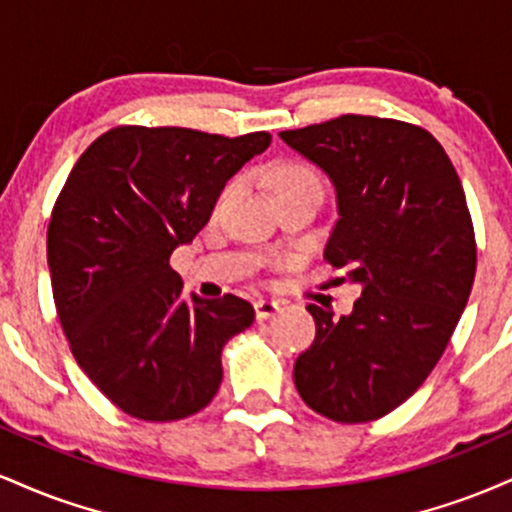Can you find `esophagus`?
<instances>
[{"label": "esophagus", "mask_w": 512, "mask_h": 512, "mask_svg": "<svg viewBox=\"0 0 512 512\" xmlns=\"http://www.w3.org/2000/svg\"><path fill=\"white\" fill-rule=\"evenodd\" d=\"M281 310V303L279 301H269V298H260V301H255V315L257 320H267V317L276 315Z\"/></svg>", "instance_id": "obj_1"}]
</instances>
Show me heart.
I'll return each instance as SVG.
<instances>
[{
    "label": "heart",
    "mask_w": 512,
    "mask_h": 512,
    "mask_svg": "<svg viewBox=\"0 0 512 512\" xmlns=\"http://www.w3.org/2000/svg\"><path fill=\"white\" fill-rule=\"evenodd\" d=\"M272 185H274V195L276 192L291 190V187H317V190H322V178L313 166H308V163L291 161V163H281V166L274 170Z\"/></svg>",
    "instance_id": "heart-1"
}]
</instances>
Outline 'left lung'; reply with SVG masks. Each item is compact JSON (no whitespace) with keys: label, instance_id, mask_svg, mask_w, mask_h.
Returning a JSON list of instances; mask_svg holds the SVG:
<instances>
[{"label":"left lung","instance_id":"obj_1","mask_svg":"<svg viewBox=\"0 0 512 512\" xmlns=\"http://www.w3.org/2000/svg\"><path fill=\"white\" fill-rule=\"evenodd\" d=\"M279 137L332 180L325 260L363 289L349 315L308 305L317 332L293 383L317 414L366 424L424 385L469 301L477 243L462 182L438 139L409 122L342 115Z\"/></svg>","mask_w":512,"mask_h":512}]
</instances>
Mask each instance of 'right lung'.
Here are the masks:
<instances>
[{
  "label": "right lung",
  "mask_w": 512,
  "mask_h": 512,
  "mask_svg": "<svg viewBox=\"0 0 512 512\" xmlns=\"http://www.w3.org/2000/svg\"><path fill=\"white\" fill-rule=\"evenodd\" d=\"M272 142L122 125L81 154L48 226L57 315L81 370L144 421L197 414L219 392L221 351L255 320L248 301H182L170 255L207 226L223 185Z\"/></svg>",
  "instance_id": "add662e5"
}]
</instances>
